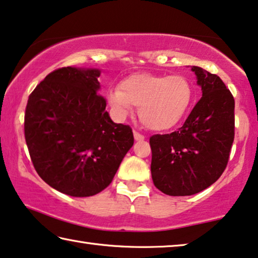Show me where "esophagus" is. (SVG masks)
<instances>
[{
	"instance_id": "esophagus-1",
	"label": "esophagus",
	"mask_w": 258,
	"mask_h": 258,
	"mask_svg": "<svg viewBox=\"0 0 258 258\" xmlns=\"http://www.w3.org/2000/svg\"><path fill=\"white\" fill-rule=\"evenodd\" d=\"M134 138H135V141H144L145 140V137L137 132H134Z\"/></svg>"
}]
</instances>
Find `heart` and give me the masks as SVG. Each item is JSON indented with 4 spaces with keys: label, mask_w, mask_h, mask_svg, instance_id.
<instances>
[{
    "label": "heart",
    "mask_w": 258,
    "mask_h": 258,
    "mask_svg": "<svg viewBox=\"0 0 258 258\" xmlns=\"http://www.w3.org/2000/svg\"><path fill=\"white\" fill-rule=\"evenodd\" d=\"M107 100L117 117H126L133 106H137L138 115L146 128L165 132L185 116L192 101V86L181 75L137 73L125 77L120 89H110Z\"/></svg>",
    "instance_id": "heart-1"
}]
</instances>
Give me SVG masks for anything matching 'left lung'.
<instances>
[{"label":"left lung","instance_id":"1","mask_svg":"<svg viewBox=\"0 0 258 258\" xmlns=\"http://www.w3.org/2000/svg\"><path fill=\"white\" fill-rule=\"evenodd\" d=\"M202 98L179 130L150 138L151 174L169 196H190L219 179L234 141V98L217 75L192 66Z\"/></svg>","mask_w":258,"mask_h":258}]
</instances>
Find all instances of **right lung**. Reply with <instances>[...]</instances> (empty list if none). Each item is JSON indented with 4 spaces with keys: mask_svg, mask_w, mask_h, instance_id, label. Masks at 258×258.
<instances>
[{
    "mask_svg": "<svg viewBox=\"0 0 258 258\" xmlns=\"http://www.w3.org/2000/svg\"><path fill=\"white\" fill-rule=\"evenodd\" d=\"M101 70L67 67L31 93L25 141L39 176L57 191L89 197L112 182L134 145L129 125L115 123L99 96Z\"/></svg>",
    "mask_w": 258,
    "mask_h": 258,
    "instance_id": "obj_1",
    "label": "right lung"
}]
</instances>
